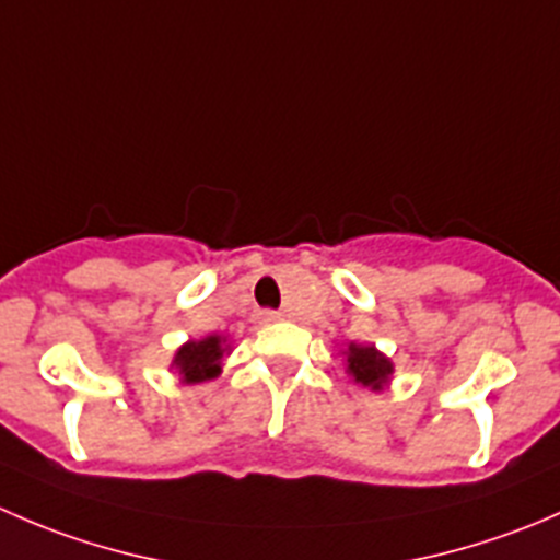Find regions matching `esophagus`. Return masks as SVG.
Instances as JSON below:
<instances>
[{
	"mask_svg": "<svg viewBox=\"0 0 560 560\" xmlns=\"http://www.w3.org/2000/svg\"><path fill=\"white\" fill-rule=\"evenodd\" d=\"M281 312H273V308H262V312H257L254 314V319L259 322V325H268V322H276V319H281Z\"/></svg>",
	"mask_w": 560,
	"mask_h": 560,
	"instance_id": "esophagus-1",
	"label": "esophagus"
}]
</instances>
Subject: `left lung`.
Returning a JSON list of instances; mask_svg holds the SVG:
<instances>
[{
  "mask_svg": "<svg viewBox=\"0 0 560 560\" xmlns=\"http://www.w3.org/2000/svg\"><path fill=\"white\" fill-rule=\"evenodd\" d=\"M349 374L354 376V382H360L363 387L382 389L387 382V376L393 374V363L385 358V354L376 352L374 347H360V343H352L347 352Z\"/></svg>",
  "mask_w": 560,
  "mask_h": 560,
  "instance_id": "8db88e82",
  "label": "left lung"
}]
</instances>
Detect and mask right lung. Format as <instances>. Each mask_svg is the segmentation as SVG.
<instances>
[{
    "instance_id": "right-lung-1",
    "label": "right lung",
    "mask_w": 560,
    "mask_h": 560,
    "mask_svg": "<svg viewBox=\"0 0 560 560\" xmlns=\"http://www.w3.org/2000/svg\"><path fill=\"white\" fill-rule=\"evenodd\" d=\"M222 336H208L202 341H189L175 352L173 363L178 365L184 382L195 385V382L213 380L222 369Z\"/></svg>"
}]
</instances>
